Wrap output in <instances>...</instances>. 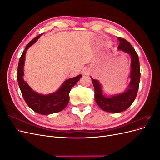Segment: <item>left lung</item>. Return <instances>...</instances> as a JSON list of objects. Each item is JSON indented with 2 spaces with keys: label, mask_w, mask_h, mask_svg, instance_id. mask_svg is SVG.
Listing matches in <instances>:
<instances>
[{
  "label": "left lung",
  "mask_w": 160,
  "mask_h": 160,
  "mask_svg": "<svg viewBox=\"0 0 160 160\" xmlns=\"http://www.w3.org/2000/svg\"><path fill=\"white\" fill-rule=\"evenodd\" d=\"M119 41L118 49L129 53L131 56V81L128 88L122 93L107 97L102 92V86L99 81L91 78L95 89V99L99 107L105 111L119 113L126 110L133 103L138 91L140 80L139 57L130 43L123 38L118 37Z\"/></svg>",
  "instance_id": "obj_1"
}]
</instances>
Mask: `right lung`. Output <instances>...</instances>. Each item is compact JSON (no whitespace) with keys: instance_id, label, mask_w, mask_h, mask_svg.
I'll return each mask as SVG.
<instances>
[{"instance_id":"1","label":"right lung","mask_w":160,"mask_h":160,"mask_svg":"<svg viewBox=\"0 0 160 160\" xmlns=\"http://www.w3.org/2000/svg\"><path fill=\"white\" fill-rule=\"evenodd\" d=\"M41 35H38L28 42L23 51L18 62L17 80L23 98L28 107L39 114L49 115L59 112L67 107L69 101V92L82 75H79L66 80L59 89L51 94L41 95L33 91L23 79L24 64L27 50L39 38Z\"/></svg>"}]
</instances>
